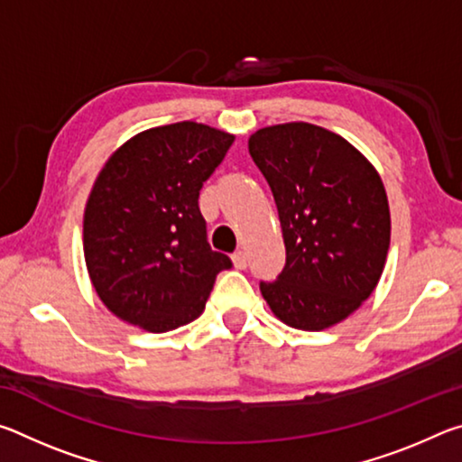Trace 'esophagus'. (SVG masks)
Segmentation results:
<instances>
[{"label":"esophagus","instance_id":"1","mask_svg":"<svg viewBox=\"0 0 462 462\" xmlns=\"http://www.w3.org/2000/svg\"><path fill=\"white\" fill-rule=\"evenodd\" d=\"M232 261H234V267L236 269H246L248 267V254L245 250H236V253L232 254Z\"/></svg>","mask_w":462,"mask_h":462}]
</instances>
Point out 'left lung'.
<instances>
[{
    "mask_svg": "<svg viewBox=\"0 0 462 462\" xmlns=\"http://www.w3.org/2000/svg\"><path fill=\"white\" fill-rule=\"evenodd\" d=\"M248 152L273 191L285 267L261 281L287 326L324 330L353 314L385 267L391 217L377 171L342 136L314 124L263 128Z\"/></svg>",
    "mask_w": 462,
    "mask_h": 462,
    "instance_id": "8db88e82",
    "label": "left lung"
}]
</instances>
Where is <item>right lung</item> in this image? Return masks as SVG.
I'll return each instance as SVG.
<instances>
[{"label": "right lung", "mask_w": 462, "mask_h": 462, "mask_svg": "<svg viewBox=\"0 0 462 462\" xmlns=\"http://www.w3.org/2000/svg\"><path fill=\"white\" fill-rule=\"evenodd\" d=\"M234 143L195 122L146 130L101 169L83 217L85 263L124 322L169 332L206 308L228 254L208 242L199 191Z\"/></svg>", "instance_id": "add662e5"}]
</instances>
